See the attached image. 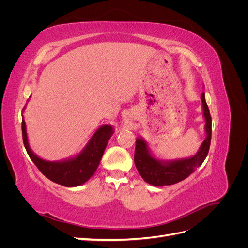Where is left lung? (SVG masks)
Segmentation results:
<instances>
[{
	"label": "left lung",
	"instance_id": "1",
	"mask_svg": "<svg viewBox=\"0 0 248 248\" xmlns=\"http://www.w3.org/2000/svg\"><path fill=\"white\" fill-rule=\"evenodd\" d=\"M201 99L202 117L205 119L206 138L194 155L172 160L160 159L152 153L148 142L144 139H137L134 163H136V167L144 181L153 186L176 184L192 174L204 162L209 152L210 142H211L212 120L211 116H210L204 92L201 96Z\"/></svg>",
	"mask_w": 248,
	"mask_h": 248
}]
</instances>
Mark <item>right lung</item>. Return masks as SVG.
<instances>
[{
    "instance_id": "add662e5",
    "label": "right lung",
    "mask_w": 248,
    "mask_h": 248,
    "mask_svg": "<svg viewBox=\"0 0 248 248\" xmlns=\"http://www.w3.org/2000/svg\"><path fill=\"white\" fill-rule=\"evenodd\" d=\"M25 109L26 106L22 111H25ZM21 130L25 148L35 166L50 181L66 187H76L85 184L95 174L108 142L115 132L111 125H102L95 131L79 153L63 160L49 161L42 159L30 148L24 115H22Z\"/></svg>"
}]
</instances>
